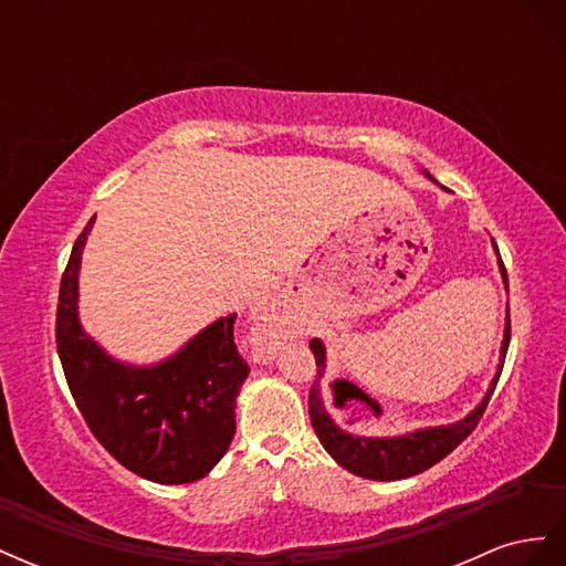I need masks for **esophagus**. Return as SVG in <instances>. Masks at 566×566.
Segmentation results:
<instances>
[{"mask_svg": "<svg viewBox=\"0 0 566 566\" xmlns=\"http://www.w3.org/2000/svg\"><path fill=\"white\" fill-rule=\"evenodd\" d=\"M287 335V321L281 312V306L271 304L256 318L254 337H252V354L256 361H269L271 354L281 347V342Z\"/></svg>", "mask_w": 566, "mask_h": 566, "instance_id": "esophagus-1", "label": "esophagus"}]
</instances>
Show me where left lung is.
<instances>
[{"label": "left lung", "instance_id": "8db88e82", "mask_svg": "<svg viewBox=\"0 0 566 566\" xmlns=\"http://www.w3.org/2000/svg\"><path fill=\"white\" fill-rule=\"evenodd\" d=\"M424 175L430 177V172H424ZM430 181H434V179L430 177ZM493 250H495V254H499L495 243H493ZM499 269H501V276H503L505 290H507V273H505L501 254H499ZM507 345H510V314L505 316V331H503V342H501V364H499V368H495V375L484 394V399L479 401L476 408L470 410L465 418H460L451 424L420 427V430L406 432L399 437H364V434H354V432L342 430L328 410H325L323 394H321V378L325 370V345L318 337H314L310 342V347L316 356V366H318V380L314 382V387L310 391V418H312L314 432H316L318 441L323 443V449L333 455L337 465H342L352 474H358L364 479H375V482H397V479H406V476H413V474L430 470L441 458H447L458 447V443L474 430L479 418L484 416L486 403L495 389V382H499V378H501Z\"/></svg>", "mask_w": 566, "mask_h": 566}]
</instances>
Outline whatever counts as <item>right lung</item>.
Returning <instances> with one entry per match:
<instances>
[{
  "instance_id": "1",
  "label": "right lung",
  "mask_w": 566,
  "mask_h": 566,
  "mask_svg": "<svg viewBox=\"0 0 566 566\" xmlns=\"http://www.w3.org/2000/svg\"><path fill=\"white\" fill-rule=\"evenodd\" d=\"M94 219L61 279L56 347L84 422L119 465L158 484L208 474L235 434V399L248 364L233 345L235 314L221 316L158 364L117 361L82 328L80 264Z\"/></svg>"
}]
</instances>
